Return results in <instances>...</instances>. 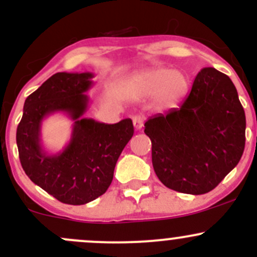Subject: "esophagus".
<instances>
[{
    "mask_svg": "<svg viewBox=\"0 0 257 257\" xmlns=\"http://www.w3.org/2000/svg\"><path fill=\"white\" fill-rule=\"evenodd\" d=\"M133 125L137 131H141L144 125V118L142 115H136L133 118Z\"/></svg>",
    "mask_w": 257,
    "mask_h": 257,
    "instance_id": "obj_1",
    "label": "esophagus"
}]
</instances>
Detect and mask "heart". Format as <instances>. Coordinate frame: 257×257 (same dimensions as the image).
I'll return each mask as SVG.
<instances>
[{
	"instance_id": "obj_1",
	"label": "heart",
	"mask_w": 257,
	"mask_h": 257,
	"mask_svg": "<svg viewBox=\"0 0 257 257\" xmlns=\"http://www.w3.org/2000/svg\"><path fill=\"white\" fill-rule=\"evenodd\" d=\"M125 87L142 95H157L164 104L173 105L188 93L189 79L185 73L172 69L150 68L129 77Z\"/></svg>"
}]
</instances>
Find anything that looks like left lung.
<instances>
[{
	"label": "left lung",
	"mask_w": 257,
	"mask_h": 257,
	"mask_svg": "<svg viewBox=\"0 0 257 257\" xmlns=\"http://www.w3.org/2000/svg\"><path fill=\"white\" fill-rule=\"evenodd\" d=\"M144 126L155 174L179 193L211 191L245 148L246 118L236 88L211 67L199 72L180 107L150 116Z\"/></svg>",
	"instance_id": "1"
}]
</instances>
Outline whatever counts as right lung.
I'll list each match as a JSON object with an SVG mask.
<instances>
[{
    "mask_svg": "<svg viewBox=\"0 0 257 257\" xmlns=\"http://www.w3.org/2000/svg\"><path fill=\"white\" fill-rule=\"evenodd\" d=\"M94 74H53L28 95L17 126L21 165L27 177L57 200L83 205L103 195L113 180L114 168L134 133L132 119L115 124L84 118ZM64 112L74 120L70 143L62 152L49 155L40 143L46 116Z\"/></svg>",
    "mask_w": 257,
    "mask_h": 257,
    "instance_id": "obj_1",
    "label": "right lung"
}]
</instances>
